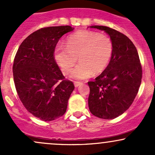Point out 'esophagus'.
I'll return each instance as SVG.
<instances>
[{
  "label": "esophagus",
  "mask_w": 155,
  "mask_h": 155,
  "mask_svg": "<svg viewBox=\"0 0 155 155\" xmlns=\"http://www.w3.org/2000/svg\"><path fill=\"white\" fill-rule=\"evenodd\" d=\"M81 84H82V83L80 82V81H74V86H75L76 87H78Z\"/></svg>",
  "instance_id": "obj_1"
}]
</instances>
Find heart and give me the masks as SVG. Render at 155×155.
I'll list each match as a JSON object with an SVG mask.
<instances>
[{
  "mask_svg": "<svg viewBox=\"0 0 155 155\" xmlns=\"http://www.w3.org/2000/svg\"><path fill=\"white\" fill-rule=\"evenodd\" d=\"M113 54V43L106 35L94 31H81L67 38V46L59 44L54 51V60L63 74L71 73L74 79H86L97 75L107 68Z\"/></svg>",
  "mask_w": 155,
  "mask_h": 155,
  "instance_id": "b5f03b06",
  "label": "heart"
}]
</instances>
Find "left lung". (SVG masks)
I'll use <instances>...</instances> for the list:
<instances>
[{"label":"left lung","instance_id":"obj_1","mask_svg":"<svg viewBox=\"0 0 155 155\" xmlns=\"http://www.w3.org/2000/svg\"><path fill=\"white\" fill-rule=\"evenodd\" d=\"M90 28L109 35L113 54L102 74L88 82L89 108L94 116L111 120L122 114L133 104L141 83V65L136 48L128 37L108 27Z\"/></svg>","mask_w":155,"mask_h":155}]
</instances>
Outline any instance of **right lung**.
I'll use <instances>...</instances> for the list:
<instances>
[{"label": "right lung", "instance_id": "right-lung-1", "mask_svg": "<svg viewBox=\"0 0 155 155\" xmlns=\"http://www.w3.org/2000/svg\"><path fill=\"white\" fill-rule=\"evenodd\" d=\"M74 29L69 25L41 28L23 41L15 55L13 76L19 99L30 113L43 121L63 116L74 90L54 57L60 38Z\"/></svg>", "mask_w": 155, "mask_h": 155}]
</instances>
